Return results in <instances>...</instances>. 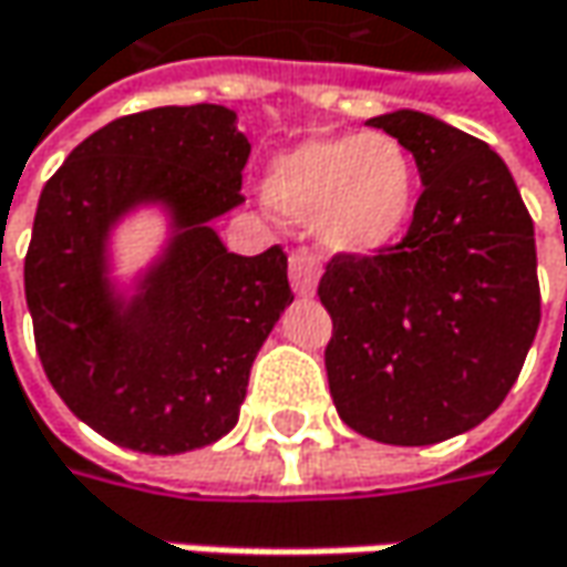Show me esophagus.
<instances>
[{
    "instance_id": "esophagus-1",
    "label": "esophagus",
    "mask_w": 567,
    "mask_h": 567,
    "mask_svg": "<svg viewBox=\"0 0 567 567\" xmlns=\"http://www.w3.org/2000/svg\"><path fill=\"white\" fill-rule=\"evenodd\" d=\"M288 276H291V288L295 295L310 298L317 291V279H320V259L313 257L310 250L298 247L291 257H288Z\"/></svg>"
}]
</instances>
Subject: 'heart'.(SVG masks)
<instances>
[{
	"label": "heart",
	"instance_id": "b5f03b06",
	"mask_svg": "<svg viewBox=\"0 0 567 567\" xmlns=\"http://www.w3.org/2000/svg\"><path fill=\"white\" fill-rule=\"evenodd\" d=\"M419 164L390 133L305 138L269 161L262 196L288 221L313 225L332 254L368 257L406 235L419 206Z\"/></svg>",
	"mask_w": 567,
	"mask_h": 567
}]
</instances>
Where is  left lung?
Segmentation results:
<instances>
[{"mask_svg":"<svg viewBox=\"0 0 567 567\" xmlns=\"http://www.w3.org/2000/svg\"><path fill=\"white\" fill-rule=\"evenodd\" d=\"M368 123L406 145L425 189L403 240L327 262V378L349 429L422 447L485 422L524 368L539 327L533 218L482 138L419 111Z\"/></svg>","mask_w":567,"mask_h":567,"instance_id":"obj_1","label":"left lung"}]
</instances>
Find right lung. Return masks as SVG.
Returning <instances> with one entry per match:
<instances>
[{"mask_svg":"<svg viewBox=\"0 0 567 567\" xmlns=\"http://www.w3.org/2000/svg\"><path fill=\"white\" fill-rule=\"evenodd\" d=\"M250 142L221 104L130 113L72 148L40 193L24 298L62 403L138 454H186L237 425L259 346L295 301L288 257L228 254L212 218L244 203ZM161 202L175 237L130 302L106 279V237Z\"/></svg>","mask_w":567,"mask_h":567,"instance_id":"obj_1","label":"right lung"}]
</instances>
